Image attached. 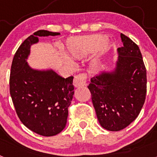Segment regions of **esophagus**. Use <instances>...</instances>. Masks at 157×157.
Segmentation results:
<instances>
[{
  "instance_id": "34e87169",
  "label": "esophagus",
  "mask_w": 157,
  "mask_h": 157,
  "mask_svg": "<svg viewBox=\"0 0 157 157\" xmlns=\"http://www.w3.org/2000/svg\"><path fill=\"white\" fill-rule=\"evenodd\" d=\"M86 82V74H79L75 76L74 81H73V85L75 88L78 87L84 86Z\"/></svg>"
}]
</instances>
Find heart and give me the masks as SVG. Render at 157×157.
I'll return each instance as SVG.
<instances>
[{
	"label": "heart",
	"instance_id": "obj_1",
	"mask_svg": "<svg viewBox=\"0 0 157 157\" xmlns=\"http://www.w3.org/2000/svg\"><path fill=\"white\" fill-rule=\"evenodd\" d=\"M105 35L90 34L86 36L71 37L66 41V53L62 55L61 62L70 68L75 67V59L86 57L93 52L92 63L94 66L101 65L102 59L108 48Z\"/></svg>",
	"mask_w": 157,
	"mask_h": 157
}]
</instances>
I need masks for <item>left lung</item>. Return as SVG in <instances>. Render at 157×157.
<instances>
[{"mask_svg": "<svg viewBox=\"0 0 157 157\" xmlns=\"http://www.w3.org/2000/svg\"><path fill=\"white\" fill-rule=\"evenodd\" d=\"M115 67L102 70L88 86L97 117L103 128L119 131L130 125L141 112L146 95V69L139 47L120 34Z\"/></svg>", "mask_w": 157, "mask_h": 157, "instance_id": "left-lung-1", "label": "left lung"}]
</instances>
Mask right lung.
Wrapping results in <instances>:
<instances>
[{"instance_id":"1","label":"right lung","mask_w":157,"mask_h":157,"mask_svg":"<svg viewBox=\"0 0 157 157\" xmlns=\"http://www.w3.org/2000/svg\"><path fill=\"white\" fill-rule=\"evenodd\" d=\"M59 34L34 32L19 47L11 67L10 94L19 120L33 132L46 137L59 134L66 126L74 95L73 76L64 78L51 68H33L27 59L39 37Z\"/></svg>"}]
</instances>
